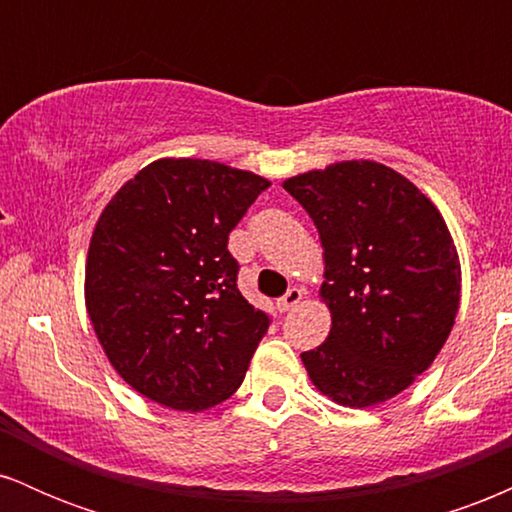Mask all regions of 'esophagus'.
<instances>
[{"label":"esophagus","mask_w":512,"mask_h":512,"mask_svg":"<svg viewBox=\"0 0 512 512\" xmlns=\"http://www.w3.org/2000/svg\"><path fill=\"white\" fill-rule=\"evenodd\" d=\"M301 301H303V291L293 286V289L286 291L284 298H279V301H276V308H279L281 313H286V310H293Z\"/></svg>","instance_id":"esophagus-1"}]
</instances>
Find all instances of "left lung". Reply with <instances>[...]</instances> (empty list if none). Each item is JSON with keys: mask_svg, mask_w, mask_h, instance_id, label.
I'll list each match as a JSON object with an SVG mask.
<instances>
[{"mask_svg": "<svg viewBox=\"0 0 512 512\" xmlns=\"http://www.w3.org/2000/svg\"><path fill=\"white\" fill-rule=\"evenodd\" d=\"M320 233L330 337L303 351L322 395L373 407L436 361L460 308V257L436 204L397 170L342 161L284 180Z\"/></svg>", "mask_w": 512, "mask_h": 512, "instance_id": "obj_1", "label": "left lung"}]
</instances>
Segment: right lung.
<instances>
[{
	"label": "right lung",
	"instance_id": "obj_1",
	"mask_svg": "<svg viewBox=\"0 0 512 512\" xmlns=\"http://www.w3.org/2000/svg\"><path fill=\"white\" fill-rule=\"evenodd\" d=\"M269 185L204 158H158L105 204L88 245L86 310L139 395L199 411L243 383L269 315L238 291L228 233Z\"/></svg>",
	"mask_w": 512,
	"mask_h": 512
}]
</instances>
